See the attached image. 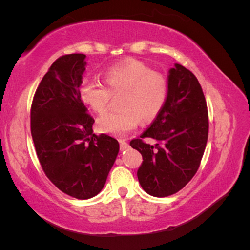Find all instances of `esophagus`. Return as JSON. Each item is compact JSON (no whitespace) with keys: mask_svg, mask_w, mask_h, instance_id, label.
<instances>
[{"mask_svg":"<svg viewBox=\"0 0 250 250\" xmlns=\"http://www.w3.org/2000/svg\"><path fill=\"white\" fill-rule=\"evenodd\" d=\"M119 143H120V149L124 151V150H126L129 147V145L126 143L125 140H119Z\"/></svg>","mask_w":250,"mask_h":250,"instance_id":"obj_1","label":"esophagus"}]
</instances>
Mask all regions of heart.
<instances>
[{"mask_svg": "<svg viewBox=\"0 0 250 250\" xmlns=\"http://www.w3.org/2000/svg\"><path fill=\"white\" fill-rule=\"evenodd\" d=\"M105 87L94 79L84 78L79 96L97 113L108 109L111 97L119 96L120 110L101 116L97 125L101 132L122 137L137 128L139 119L147 122L162 111L168 94L166 76L137 59H125L108 67L103 73Z\"/></svg>", "mask_w": 250, "mask_h": 250, "instance_id": "b5f03b06", "label": "heart"}]
</instances>
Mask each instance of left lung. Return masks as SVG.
<instances>
[{"label":"left lung","instance_id":"8db88e82","mask_svg":"<svg viewBox=\"0 0 250 250\" xmlns=\"http://www.w3.org/2000/svg\"><path fill=\"white\" fill-rule=\"evenodd\" d=\"M156 140L154 145L144 141ZM208 138L205 96L192 71L175 64L168 75V94L162 111L130 146L142 155L138 170L142 188L166 197L184 188L200 167Z\"/></svg>","mask_w":250,"mask_h":250}]
</instances>
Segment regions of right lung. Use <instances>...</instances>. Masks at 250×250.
<instances>
[{"mask_svg":"<svg viewBox=\"0 0 250 250\" xmlns=\"http://www.w3.org/2000/svg\"><path fill=\"white\" fill-rule=\"evenodd\" d=\"M86 55L61 56L34 95L31 133L46 176L67 195L88 200L104 186L119 152L109 135L92 132L95 119L79 96Z\"/></svg>","mask_w":250,"mask_h":250,"instance_id":"1","label":"right lung"}]
</instances>
